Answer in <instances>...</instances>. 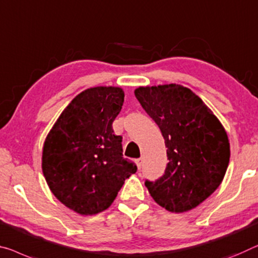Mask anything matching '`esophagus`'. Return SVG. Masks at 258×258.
<instances>
[{
    "label": "esophagus",
    "instance_id": "obj_1",
    "mask_svg": "<svg viewBox=\"0 0 258 258\" xmlns=\"http://www.w3.org/2000/svg\"><path fill=\"white\" fill-rule=\"evenodd\" d=\"M135 161H136V165H137L138 169H141V167H142V162H143V159H142V158H138V159H136Z\"/></svg>",
    "mask_w": 258,
    "mask_h": 258
}]
</instances>
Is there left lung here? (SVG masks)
<instances>
[{
	"mask_svg": "<svg viewBox=\"0 0 258 258\" xmlns=\"http://www.w3.org/2000/svg\"><path fill=\"white\" fill-rule=\"evenodd\" d=\"M135 96L167 148L164 175L145 181L150 195L169 212L195 209L224 179L231 156L227 133L203 100L182 85L140 86Z\"/></svg>",
	"mask_w": 258,
	"mask_h": 258,
	"instance_id": "8db88e82",
	"label": "left lung"
}]
</instances>
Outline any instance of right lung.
<instances>
[{"mask_svg": "<svg viewBox=\"0 0 258 258\" xmlns=\"http://www.w3.org/2000/svg\"><path fill=\"white\" fill-rule=\"evenodd\" d=\"M124 92L97 86L71 100L47 135L42 173L53 195L82 216L108 209L125 179L136 173L124 159L122 137L112 123L121 112Z\"/></svg>", "mask_w": 258, "mask_h": 258, "instance_id": "right-lung-1", "label": "right lung"}]
</instances>
